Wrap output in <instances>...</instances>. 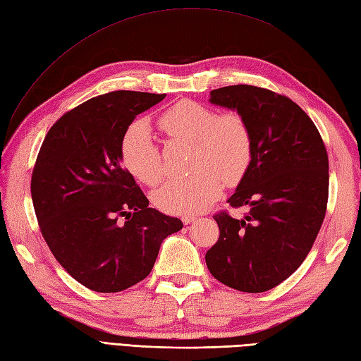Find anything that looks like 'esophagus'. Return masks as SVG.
<instances>
[{
    "mask_svg": "<svg viewBox=\"0 0 361 361\" xmlns=\"http://www.w3.org/2000/svg\"><path fill=\"white\" fill-rule=\"evenodd\" d=\"M196 221V217L195 216H182V222H183V225H190V224H192Z\"/></svg>",
    "mask_w": 361,
    "mask_h": 361,
    "instance_id": "obj_1",
    "label": "esophagus"
}]
</instances>
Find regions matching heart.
I'll list each match as a JSON object with an SVG mask.
<instances>
[{
	"mask_svg": "<svg viewBox=\"0 0 361 361\" xmlns=\"http://www.w3.org/2000/svg\"><path fill=\"white\" fill-rule=\"evenodd\" d=\"M157 127L173 139L192 145L187 178H176L154 191V205L169 214H197L221 196L224 182L234 185L247 174L252 157L251 131L239 113L216 110L195 101H179L157 118ZM121 159L145 185H156L164 176L159 147L150 126L131 124L121 139Z\"/></svg>",
	"mask_w": 361,
	"mask_h": 361,
	"instance_id": "b5f03b06",
	"label": "heart"
}]
</instances>
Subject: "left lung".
<instances>
[{
    "mask_svg": "<svg viewBox=\"0 0 361 361\" xmlns=\"http://www.w3.org/2000/svg\"><path fill=\"white\" fill-rule=\"evenodd\" d=\"M209 102L237 110L252 137V157L234 195L243 219L214 216L219 239L205 254L211 274L243 293H265L302 265L326 214L329 162L311 118L283 94L254 85H228Z\"/></svg>",
    "mask_w": 361,
    "mask_h": 361,
    "instance_id": "obj_1",
    "label": "left lung"
}]
</instances>
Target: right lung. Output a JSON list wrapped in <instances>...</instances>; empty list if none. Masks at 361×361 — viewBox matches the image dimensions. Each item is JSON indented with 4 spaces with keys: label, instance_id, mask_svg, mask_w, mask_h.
I'll list each match as a JSON object with an SVG mask.
<instances>
[{
    "label": "right lung",
    "instance_id": "add662e5",
    "mask_svg": "<svg viewBox=\"0 0 361 361\" xmlns=\"http://www.w3.org/2000/svg\"><path fill=\"white\" fill-rule=\"evenodd\" d=\"M164 94L118 90L63 114L44 139L32 173V200L50 251L76 282L119 293L150 274L178 217L148 207L122 166L121 139Z\"/></svg>",
    "mask_w": 361,
    "mask_h": 361
}]
</instances>
